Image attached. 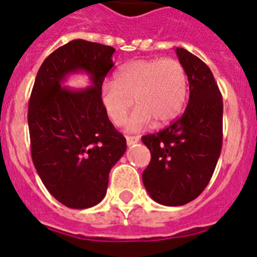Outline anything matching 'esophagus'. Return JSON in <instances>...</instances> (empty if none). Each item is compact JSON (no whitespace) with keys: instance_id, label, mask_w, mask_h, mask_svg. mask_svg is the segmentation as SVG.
Instances as JSON below:
<instances>
[{"instance_id":"obj_1","label":"esophagus","mask_w":257,"mask_h":257,"mask_svg":"<svg viewBox=\"0 0 257 257\" xmlns=\"http://www.w3.org/2000/svg\"><path fill=\"white\" fill-rule=\"evenodd\" d=\"M126 143L127 147H131V145L139 143V136H126Z\"/></svg>"}]
</instances>
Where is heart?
Instances as JSON below:
<instances>
[{
    "mask_svg": "<svg viewBox=\"0 0 257 257\" xmlns=\"http://www.w3.org/2000/svg\"><path fill=\"white\" fill-rule=\"evenodd\" d=\"M187 91V72L180 61L140 59L122 65L115 73L114 83L101 85L100 104L109 121L119 126L135 101L138 108L126 122V128L140 131L153 119L166 124L178 117Z\"/></svg>",
    "mask_w": 257,
    "mask_h": 257,
    "instance_id": "b5f03b06",
    "label": "heart"
}]
</instances>
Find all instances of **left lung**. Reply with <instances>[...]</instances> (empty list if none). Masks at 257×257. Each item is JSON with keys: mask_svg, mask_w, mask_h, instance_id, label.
I'll use <instances>...</instances> for the list:
<instances>
[{"mask_svg": "<svg viewBox=\"0 0 257 257\" xmlns=\"http://www.w3.org/2000/svg\"><path fill=\"white\" fill-rule=\"evenodd\" d=\"M189 81L180 118L158 134L143 136L152 160L143 172L149 196L163 206H183L207 187L222 145V97L210 68L188 50L176 49Z\"/></svg>", "mask_w": 257, "mask_h": 257, "instance_id": "8db88e82", "label": "left lung"}]
</instances>
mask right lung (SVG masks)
<instances>
[{
  "instance_id": "right-lung-1",
  "label": "right lung",
  "mask_w": 257,
  "mask_h": 257,
  "mask_svg": "<svg viewBox=\"0 0 257 257\" xmlns=\"http://www.w3.org/2000/svg\"><path fill=\"white\" fill-rule=\"evenodd\" d=\"M114 51L73 40L50 54L36 76L28 105L32 160L46 189L67 207L97 205L110 169L126 152V139L100 104ZM74 73L87 74L92 85L79 90L63 86Z\"/></svg>"
}]
</instances>
